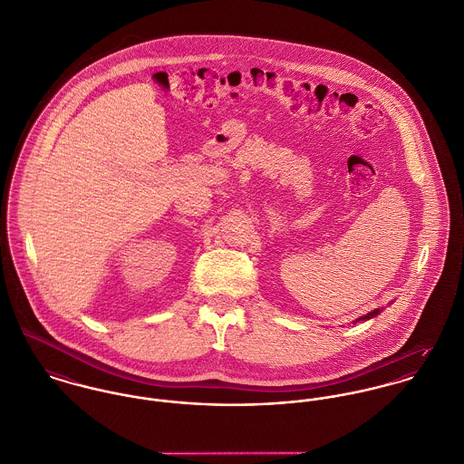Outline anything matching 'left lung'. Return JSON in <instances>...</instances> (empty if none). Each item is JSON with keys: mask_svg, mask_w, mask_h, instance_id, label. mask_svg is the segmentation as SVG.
<instances>
[{"mask_svg": "<svg viewBox=\"0 0 464 464\" xmlns=\"http://www.w3.org/2000/svg\"><path fill=\"white\" fill-rule=\"evenodd\" d=\"M381 311H382V309H373V311H372V313H368V314H364V316H361V318H357V320H355V322H353V325H355V324H357V322H366V320H372V318H375V316H377V314H381Z\"/></svg>", "mask_w": 464, "mask_h": 464, "instance_id": "obj_1", "label": "left lung"}]
</instances>
